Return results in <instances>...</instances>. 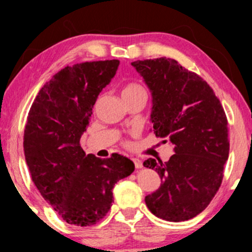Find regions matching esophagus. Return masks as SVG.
<instances>
[{
  "label": "esophagus",
  "mask_w": 252,
  "mask_h": 252,
  "mask_svg": "<svg viewBox=\"0 0 252 252\" xmlns=\"http://www.w3.org/2000/svg\"><path fill=\"white\" fill-rule=\"evenodd\" d=\"M132 162H134V164H135V168L140 169V168H142V167H143L142 161L138 160V158H132Z\"/></svg>",
  "instance_id": "obj_1"
}]
</instances>
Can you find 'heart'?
<instances>
[{
	"label": "heart",
	"instance_id": "1",
	"mask_svg": "<svg viewBox=\"0 0 252 252\" xmlns=\"http://www.w3.org/2000/svg\"><path fill=\"white\" fill-rule=\"evenodd\" d=\"M138 92H146L144 91L143 86H141L140 84L130 83V84H128V85L124 86V89L122 91V96H128V94H138Z\"/></svg>",
	"mask_w": 252,
	"mask_h": 252
}]
</instances>
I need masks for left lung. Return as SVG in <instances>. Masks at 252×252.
<instances>
[{
  "instance_id": "1",
  "label": "left lung",
  "mask_w": 252,
  "mask_h": 252,
  "mask_svg": "<svg viewBox=\"0 0 252 252\" xmlns=\"http://www.w3.org/2000/svg\"><path fill=\"white\" fill-rule=\"evenodd\" d=\"M131 65L152 90L153 131L174 144L167 162L148 158L162 184L146 196L158 218L185 221L202 212L220 187L228 158L227 118L211 86L174 59L137 60Z\"/></svg>"
}]
</instances>
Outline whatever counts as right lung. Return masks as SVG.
Instances as JSON below:
<instances>
[{"label":"right lung","instance_id":"add662e5","mask_svg":"<svg viewBox=\"0 0 252 252\" xmlns=\"http://www.w3.org/2000/svg\"><path fill=\"white\" fill-rule=\"evenodd\" d=\"M120 62L66 66L39 91L28 112L24 135L26 162L40 194L66 222L92 226L110 211L112 189L134 172L128 158L85 155L80 136L92 108Z\"/></svg>","mask_w":252,"mask_h":252}]
</instances>
